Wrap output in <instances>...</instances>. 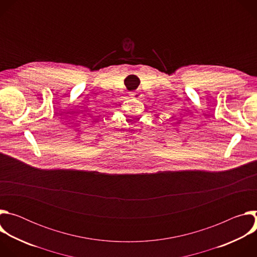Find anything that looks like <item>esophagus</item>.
<instances>
[{"instance_id": "esophagus-1", "label": "esophagus", "mask_w": 257, "mask_h": 257, "mask_svg": "<svg viewBox=\"0 0 257 257\" xmlns=\"http://www.w3.org/2000/svg\"><path fill=\"white\" fill-rule=\"evenodd\" d=\"M131 95H132V97H133V98H136V99H140V98H142V96H143V94H142V93H141V91H139V90L133 91Z\"/></svg>"}]
</instances>
